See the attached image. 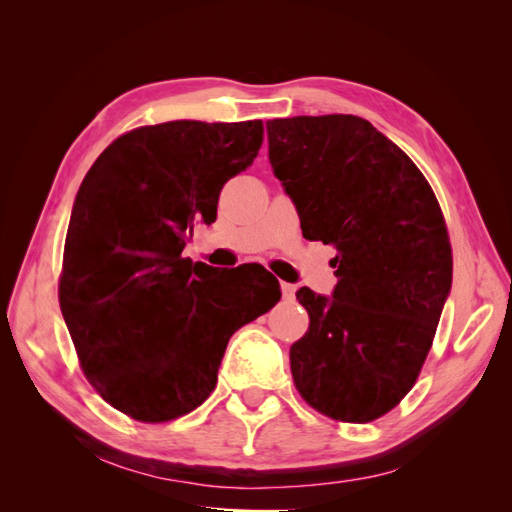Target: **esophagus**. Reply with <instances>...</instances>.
Returning a JSON list of instances; mask_svg holds the SVG:
<instances>
[{
    "instance_id": "esophagus-1",
    "label": "esophagus",
    "mask_w": 512,
    "mask_h": 512,
    "mask_svg": "<svg viewBox=\"0 0 512 512\" xmlns=\"http://www.w3.org/2000/svg\"><path fill=\"white\" fill-rule=\"evenodd\" d=\"M280 288H282V297H284L286 301L294 299V292H297V286H294V284H288V282H282V284H280Z\"/></svg>"
}]
</instances>
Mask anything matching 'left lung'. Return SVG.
Returning <instances> with one entry per match:
<instances>
[{"label":"left lung","instance_id":"8db88e82","mask_svg":"<svg viewBox=\"0 0 512 512\" xmlns=\"http://www.w3.org/2000/svg\"><path fill=\"white\" fill-rule=\"evenodd\" d=\"M267 134L303 237L337 250L333 297L297 292L309 327L290 346L294 386L335 421H376L410 393L451 292L453 252L438 198L367 119H273Z\"/></svg>","mask_w":512,"mask_h":512}]
</instances>
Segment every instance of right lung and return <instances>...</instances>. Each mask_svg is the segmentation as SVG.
<instances>
[{"mask_svg":"<svg viewBox=\"0 0 512 512\" xmlns=\"http://www.w3.org/2000/svg\"><path fill=\"white\" fill-rule=\"evenodd\" d=\"M262 121H166L121 134L76 194L59 305L85 378L134 421L166 423L213 393L230 335L280 301L258 267L215 271L181 252L252 166ZM265 275V271H260Z\"/></svg>","mask_w":512,"mask_h":512,"instance_id":"right-lung-1","label":"right lung"}]
</instances>
